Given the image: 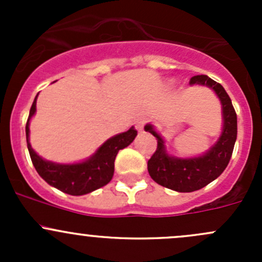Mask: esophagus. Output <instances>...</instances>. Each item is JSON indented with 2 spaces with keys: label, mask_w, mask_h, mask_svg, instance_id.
<instances>
[{
  "label": "esophagus",
  "mask_w": 262,
  "mask_h": 262,
  "mask_svg": "<svg viewBox=\"0 0 262 262\" xmlns=\"http://www.w3.org/2000/svg\"><path fill=\"white\" fill-rule=\"evenodd\" d=\"M147 123V119L146 118H139V119H137L136 120V128L138 129V132H142L143 130V126H144V124Z\"/></svg>",
  "instance_id": "34e87169"
}]
</instances>
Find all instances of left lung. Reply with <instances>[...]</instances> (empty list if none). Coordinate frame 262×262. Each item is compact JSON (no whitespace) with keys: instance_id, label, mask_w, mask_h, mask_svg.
I'll return each mask as SVG.
<instances>
[{"instance_id":"left-lung-1","label":"left lung","mask_w":262,"mask_h":262,"mask_svg":"<svg viewBox=\"0 0 262 262\" xmlns=\"http://www.w3.org/2000/svg\"><path fill=\"white\" fill-rule=\"evenodd\" d=\"M190 84H204L218 95L223 107V132L218 142L204 156L175 158L166 153L165 143L150 124L144 126L157 139V149L148 160V172L158 185L179 192H191L207 186L226 170L237 138V114L231 99L221 83L205 75L194 76Z\"/></svg>"}]
</instances>
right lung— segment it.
Here are the masks:
<instances>
[{
	"label": "right lung",
	"mask_w": 262,
	"mask_h": 262,
	"mask_svg": "<svg viewBox=\"0 0 262 262\" xmlns=\"http://www.w3.org/2000/svg\"><path fill=\"white\" fill-rule=\"evenodd\" d=\"M38 97V95H36ZM36 97L30 107L28 121H26V142L30 153L31 162L36 172L44 179L50 186L70 195H84L99 187L109 184L114 175V161L120 149L128 147L136 138L138 132L130 128L128 132L118 134L107 139L90 160L75 165H59L39 157L29 143V121L35 114Z\"/></svg>",
	"instance_id": "1"
}]
</instances>
